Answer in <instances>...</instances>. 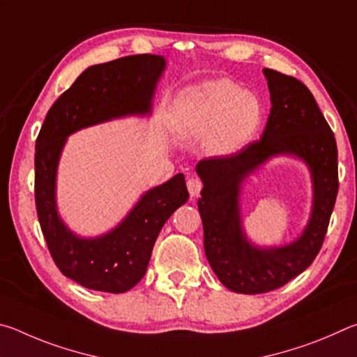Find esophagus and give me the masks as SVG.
<instances>
[{
	"label": "esophagus",
	"instance_id": "1",
	"mask_svg": "<svg viewBox=\"0 0 357 357\" xmlns=\"http://www.w3.org/2000/svg\"><path fill=\"white\" fill-rule=\"evenodd\" d=\"M187 189H189L192 197H197L203 189V181L200 178H197V176L189 178V179H187Z\"/></svg>",
	"mask_w": 357,
	"mask_h": 357
}]
</instances>
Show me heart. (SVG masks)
I'll list each match as a JSON object with an SVG mask.
<instances>
[{"label": "heart", "instance_id": "obj_1", "mask_svg": "<svg viewBox=\"0 0 357 357\" xmlns=\"http://www.w3.org/2000/svg\"><path fill=\"white\" fill-rule=\"evenodd\" d=\"M261 121V104L250 91L231 80H214L190 89L183 99V128L192 135L208 137L215 154L238 149Z\"/></svg>", "mask_w": 357, "mask_h": 357}]
</instances>
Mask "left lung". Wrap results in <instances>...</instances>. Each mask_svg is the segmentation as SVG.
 Wrapping results in <instances>:
<instances>
[{
    "instance_id": "1",
    "label": "left lung",
    "mask_w": 357,
    "mask_h": 357,
    "mask_svg": "<svg viewBox=\"0 0 357 357\" xmlns=\"http://www.w3.org/2000/svg\"><path fill=\"white\" fill-rule=\"evenodd\" d=\"M263 72L273 107L261 138L236 153L209 157L197 165L204 184L198 209L206 258L223 285L243 294L273 291L309 268L323 247L338 192L335 137L310 89L274 69ZM282 152L299 155L310 164L316 187L314 214L296 243L259 251L246 243L240 229L238 183L268 156Z\"/></svg>"
}]
</instances>
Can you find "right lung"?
Here are the masks:
<instances>
[{"instance_id": "right-lung-1", "label": "right lung", "mask_w": 357, "mask_h": 357, "mask_svg": "<svg viewBox=\"0 0 357 357\" xmlns=\"http://www.w3.org/2000/svg\"><path fill=\"white\" fill-rule=\"evenodd\" d=\"M165 61L157 55H134L91 66L48 110L36 140L34 198L48 252L61 273L82 287L124 293L146 273L162 227L189 200L183 173L154 187L112 233L78 239L59 220L55 204L56 165L66 137L86 126L146 113Z\"/></svg>"}]
</instances>
